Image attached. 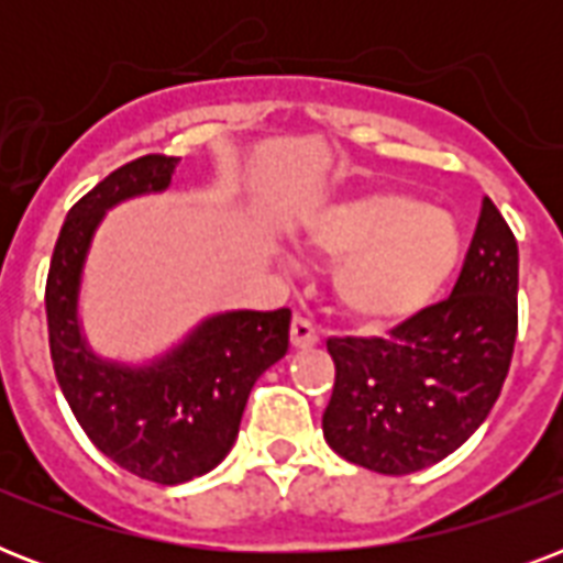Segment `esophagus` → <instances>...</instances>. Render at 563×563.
<instances>
[{"label": "esophagus", "instance_id": "esophagus-1", "mask_svg": "<svg viewBox=\"0 0 563 563\" xmlns=\"http://www.w3.org/2000/svg\"><path fill=\"white\" fill-rule=\"evenodd\" d=\"M289 335H291V344H295V347H312V344L318 342L316 324H312V321L303 316H295Z\"/></svg>", "mask_w": 563, "mask_h": 563}]
</instances>
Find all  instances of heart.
<instances>
[{
    "mask_svg": "<svg viewBox=\"0 0 563 563\" xmlns=\"http://www.w3.org/2000/svg\"><path fill=\"white\" fill-rule=\"evenodd\" d=\"M307 242L335 256L333 295L360 324L391 327L427 309L462 263V228L406 192H365L307 224Z\"/></svg>",
    "mask_w": 563,
    "mask_h": 563,
    "instance_id": "obj_1",
    "label": "heart"
}]
</instances>
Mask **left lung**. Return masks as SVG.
<instances>
[{"label":"left lung","mask_w":563,"mask_h":563,"mask_svg":"<svg viewBox=\"0 0 563 563\" xmlns=\"http://www.w3.org/2000/svg\"><path fill=\"white\" fill-rule=\"evenodd\" d=\"M517 339V239L482 201L450 298L385 339H330L333 397L324 438L347 462L385 473L423 471L459 450L494 409Z\"/></svg>","instance_id":"left-lung-1"}]
</instances>
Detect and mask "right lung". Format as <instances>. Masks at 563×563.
Masks as SVG:
<instances>
[{
	"label": "right lung",
	"mask_w": 563,
	"mask_h": 563,
	"mask_svg": "<svg viewBox=\"0 0 563 563\" xmlns=\"http://www.w3.org/2000/svg\"><path fill=\"white\" fill-rule=\"evenodd\" d=\"M178 157L145 154L96 184L66 216L46 280L48 351L60 391L92 444L122 471L157 485L210 473L230 453L247 394L289 351V309L221 312L143 368L87 347L78 289L92 233L110 207L172 184Z\"/></svg>",
	"instance_id": "1"
}]
</instances>
